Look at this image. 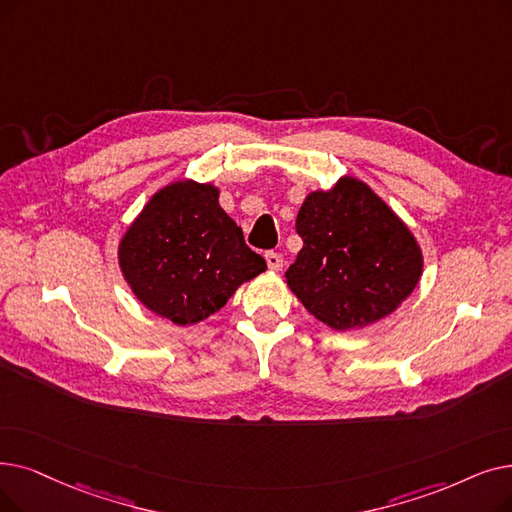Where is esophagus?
<instances>
[{
	"label": "esophagus",
	"mask_w": 512,
	"mask_h": 512,
	"mask_svg": "<svg viewBox=\"0 0 512 512\" xmlns=\"http://www.w3.org/2000/svg\"><path fill=\"white\" fill-rule=\"evenodd\" d=\"M265 261H268L270 270H280L282 268V255L280 253L268 251V253H265Z\"/></svg>",
	"instance_id": "34e87169"
}]
</instances>
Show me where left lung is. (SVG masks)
<instances>
[{"label": "left lung", "mask_w": 512, "mask_h": 512, "mask_svg": "<svg viewBox=\"0 0 512 512\" xmlns=\"http://www.w3.org/2000/svg\"><path fill=\"white\" fill-rule=\"evenodd\" d=\"M303 249L286 284L311 316L335 330L383 320L410 297L422 274L414 234L374 190L341 177L309 192L297 221Z\"/></svg>", "instance_id": "8db88e82"}]
</instances>
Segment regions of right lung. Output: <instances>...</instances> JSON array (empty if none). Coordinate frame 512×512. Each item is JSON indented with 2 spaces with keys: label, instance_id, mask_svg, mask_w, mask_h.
<instances>
[{
  "label": "right lung",
  "instance_id": "1",
  "mask_svg": "<svg viewBox=\"0 0 512 512\" xmlns=\"http://www.w3.org/2000/svg\"><path fill=\"white\" fill-rule=\"evenodd\" d=\"M125 282L154 314L177 326L209 318L242 282L265 272L213 184L173 182L152 194L119 242Z\"/></svg>",
  "mask_w": 512,
  "mask_h": 512
}]
</instances>
